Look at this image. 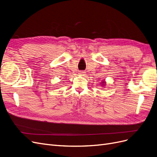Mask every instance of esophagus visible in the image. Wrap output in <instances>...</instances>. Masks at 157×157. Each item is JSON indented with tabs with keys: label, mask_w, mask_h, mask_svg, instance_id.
<instances>
[{
	"label": "esophagus",
	"mask_w": 157,
	"mask_h": 157,
	"mask_svg": "<svg viewBox=\"0 0 157 157\" xmlns=\"http://www.w3.org/2000/svg\"><path fill=\"white\" fill-rule=\"evenodd\" d=\"M85 73H86V72H84V71H78V74L80 75H84Z\"/></svg>",
	"instance_id": "obj_1"
}]
</instances>
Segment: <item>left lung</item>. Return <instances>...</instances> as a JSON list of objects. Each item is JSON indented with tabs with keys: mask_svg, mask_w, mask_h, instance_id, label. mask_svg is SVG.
I'll list each match as a JSON object with an SVG mask.
<instances>
[{
	"mask_svg": "<svg viewBox=\"0 0 157 157\" xmlns=\"http://www.w3.org/2000/svg\"><path fill=\"white\" fill-rule=\"evenodd\" d=\"M105 81H103L102 82V85H103V86H105Z\"/></svg>",
	"mask_w": 157,
	"mask_h": 157,
	"instance_id": "1",
	"label": "left lung"
}]
</instances>
